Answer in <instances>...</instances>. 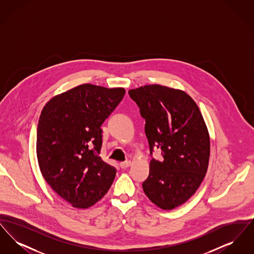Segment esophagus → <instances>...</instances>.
Returning <instances> with one entry per match:
<instances>
[{
    "label": "esophagus",
    "instance_id": "esophagus-1",
    "mask_svg": "<svg viewBox=\"0 0 254 254\" xmlns=\"http://www.w3.org/2000/svg\"><path fill=\"white\" fill-rule=\"evenodd\" d=\"M131 166V162L130 161H126V162H122L120 163V168L121 169H127L128 167Z\"/></svg>",
    "mask_w": 254,
    "mask_h": 254
}]
</instances>
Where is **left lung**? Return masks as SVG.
Here are the masks:
<instances>
[{
    "mask_svg": "<svg viewBox=\"0 0 254 254\" xmlns=\"http://www.w3.org/2000/svg\"><path fill=\"white\" fill-rule=\"evenodd\" d=\"M128 94L145 119L150 154L160 148L163 160L152 159L143 183L147 198L170 210L186 203L205 178L210 140L202 113L193 99L180 89L146 85Z\"/></svg>",
    "mask_w": 254,
    "mask_h": 254,
    "instance_id": "obj_1",
    "label": "left lung"
}]
</instances>
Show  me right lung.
Returning <instances> with one entry per match:
<instances>
[{"label":"right lung","instance_id":"1","mask_svg":"<svg viewBox=\"0 0 254 254\" xmlns=\"http://www.w3.org/2000/svg\"><path fill=\"white\" fill-rule=\"evenodd\" d=\"M125 88L84 84L51 98L37 127V158L51 189L73 207L87 208L109 191L116 169L99 157L101 126Z\"/></svg>","mask_w":254,"mask_h":254}]
</instances>
